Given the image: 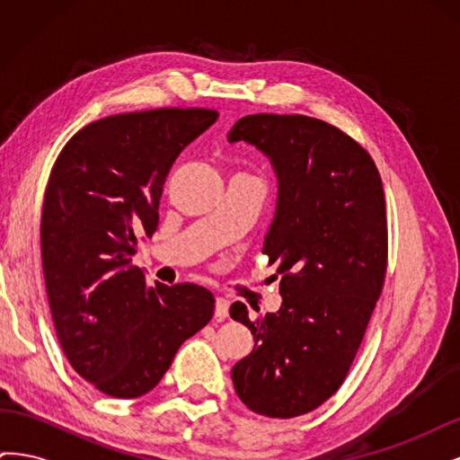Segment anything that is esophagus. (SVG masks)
<instances>
[{
  "instance_id": "obj_1",
  "label": "esophagus",
  "mask_w": 460,
  "mask_h": 460,
  "mask_svg": "<svg viewBox=\"0 0 460 460\" xmlns=\"http://www.w3.org/2000/svg\"><path fill=\"white\" fill-rule=\"evenodd\" d=\"M228 309H230V303L225 297H217L215 301V318L217 320H225L228 318Z\"/></svg>"
}]
</instances>
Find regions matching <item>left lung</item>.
<instances>
[{
    "label": "left lung",
    "instance_id": "8db88e82",
    "mask_svg": "<svg viewBox=\"0 0 460 460\" xmlns=\"http://www.w3.org/2000/svg\"><path fill=\"white\" fill-rule=\"evenodd\" d=\"M261 149L278 176L262 253L282 274V307L230 316L255 347L232 368L247 409L270 419L311 412L338 392L365 338L387 267L385 199L368 151L305 115H247L228 142Z\"/></svg>",
    "mask_w": 460,
    "mask_h": 460
}]
</instances>
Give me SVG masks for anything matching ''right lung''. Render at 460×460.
Returning a JSON list of instances; mask_svg holds the SVG:
<instances>
[{
    "label": "right lung",
    "instance_id": "right-lung-1",
    "mask_svg": "<svg viewBox=\"0 0 460 460\" xmlns=\"http://www.w3.org/2000/svg\"><path fill=\"white\" fill-rule=\"evenodd\" d=\"M218 113L164 107L95 120L55 161L41 208V267L55 332L71 367L100 392L134 399L215 313L196 284L149 286L137 235L159 225L166 174Z\"/></svg>",
    "mask_w": 460,
    "mask_h": 460
}]
</instances>
